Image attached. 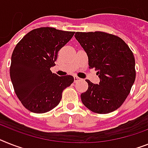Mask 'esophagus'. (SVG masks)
Returning a JSON list of instances; mask_svg holds the SVG:
<instances>
[{"mask_svg": "<svg viewBox=\"0 0 148 148\" xmlns=\"http://www.w3.org/2000/svg\"><path fill=\"white\" fill-rule=\"evenodd\" d=\"M80 79H80L79 77H78V76H74V81H75V82H76L79 81Z\"/></svg>", "mask_w": 148, "mask_h": 148, "instance_id": "1", "label": "esophagus"}]
</instances>
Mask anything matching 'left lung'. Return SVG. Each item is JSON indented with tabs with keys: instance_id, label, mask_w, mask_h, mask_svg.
<instances>
[{
	"instance_id": "obj_1",
	"label": "left lung",
	"mask_w": 148,
	"mask_h": 148,
	"mask_svg": "<svg viewBox=\"0 0 148 148\" xmlns=\"http://www.w3.org/2000/svg\"><path fill=\"white\" fill-rule=\"evenodd\" d=\"M75 38L88 57L89 69L95 68L99 84L89 80L88 88L81 95L83 104L95 113L106 114L124 103L135 82V57L123 39L103 32H75Z\"/></svg>"
}]
</instances>
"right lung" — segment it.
Instances as JSON below:
<instances>
[{
  "instance_id": "obj_1",
  "label": "right lung",
  "mask_w": 148,
  "mask_h": 148,
  "mask_svg": "<svg viewBox=\"0 0 148 148\" xmlns=\"http://www.w3.org/2000/svg\"><path fill=\"white\" fill-rule=\"evenodd\" d=\"M75 32L41 27L29 32L16 45L10 75L22 104L32 113H44L59 104L62 93L74 82L72 75L52 73L58 51Z\"/></svg>"
}]
</instances>
